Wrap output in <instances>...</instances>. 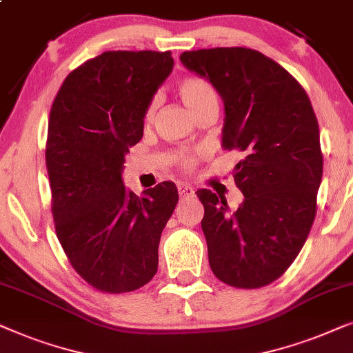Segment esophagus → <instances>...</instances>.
Masks as SVG:
<instances>
[{"label": "esophagus", "mask_w": 353, "mask_h": 353, "mask_svg": "<svg viewBox=\"0 0 353 353\" xmlns=\"http://www.w3.org/2000/svg\"><path fill=\"white\" fill-rule=\"evenodd\" d=\"M177 190H179L181 196H192L195 194L194 187H190L189 184H181L179 187H177Z\"/></svg>", "instance_id": "obj_1"}]
</instances>
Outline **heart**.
Returning <instances> with one entry per match:
<instances>
[{"mask_svg": "<svg viewBox=\"0 0 353 353\" xmlns=\"http://www.w3.org/2000/svg\"><path fill=\"white\" fill-rule=\"evenodd\" d=\"M177 93H179L181 100L184 101V105L189 108L192 114L199 112L200 110H203L205 106L211 105V103H218L216 100V93L208 82H205L203 79L199 77H185L177 83ZM154 110H157V101L150 103L148 110H147V117H152ZM195 159L185 154L182 157V163L185 166H190L194 164Z\"/></svg>", "mask_w": 353, "mask_h": 353, "instance_id": "heart-1", "label": "heart"}]
</instances>
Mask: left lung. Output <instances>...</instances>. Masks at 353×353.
Listing matches in <instances>:
<instances>
[{"label":"left lung","mask_w":353,"mask_h":353,"mask_svg":"<svg viewBox=\"0 0 353 353\" xmlns=\"http://www.w3.org/2000/svg\"><path fill=\"white\" fill-rule=\"evenodd\" d=\"M181 63L224 103L223 148L245 154L234 169L243 194L237 210L208 189L196 190L211 271L234 288H263L292 265L316 214L323 176L316 116L302 85L260 51H185Z\"/></svg>","instance_id":"left-lung-1"}]
</instances>
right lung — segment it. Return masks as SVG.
<instances>
[{
	"mask_svg": "<svg viewBox=\"0 0 353 353\" xmlns=\"http://www.w3.org/2000/svg\"><path fill=\"white\" fill-rule=\"evenodd\" d=\"M172 65L171 51H105L65 77L51 106L45 154L56 236L74 270L101 292H130L158 271L176 184L139 196L122 171Z\"/></svg>",
	"mask_w": 353,
	"mask_h": 353,
	"instance_id": "right-lung-1",
	"label": "right lung"
}]
</instances>
